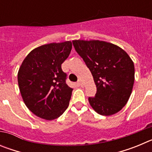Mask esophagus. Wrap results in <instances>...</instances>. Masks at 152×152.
Returning <instances> with one entry per match:
<instances>
[{
  "label": "esophagus",
  "mask_w": 152,
  "mask_h": 152,
  "mask_svg": "<svg viewBox=\"0 0 152 152\" xmlns=\"http://www.w3.org/2000/svg\"><path fill=\"white\" fill-rule=\"evenodd\" d=\"M77 84H78L79 86H82V82H81V80H80V79H79L78 81H77Z\"/></svg>",
  "instance_id": "esophagus-1"
}]
</instances>
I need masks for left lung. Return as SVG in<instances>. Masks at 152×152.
<instances>
[{"label": "left lung", "instance_id": "obj_1", "mask_svg": "<svg viewBox=\"0 0 152 152\" xmlns=\"http://www.w3.org/2000/svg\"><path fill=\"white\" fill-rule=\"evenodd\" d=\"M76 52L91 71L96 87L90 105L97 113L110 116L120 111L128 102L134 80L135 67L120 47L100 40H73Z\"/></svg>", "mask_w": 152, "mask_h": 152}]
</instances>
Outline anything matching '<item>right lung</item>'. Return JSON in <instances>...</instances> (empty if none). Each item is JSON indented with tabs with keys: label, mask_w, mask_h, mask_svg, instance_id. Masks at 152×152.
<instances>
[{
	"label": "right lung",
	"mask_w": 152,
	"mask_h": 152,
	"mask_svg": "<svg viewBox=\"0 0 152 152\" xmlns=\"http://www.w3.org/2000/svg\"><path fill=\"white\" fill-rule=\"evenodd\" d=\"M72 48L71 41L41 45L31 51L20 67L17 79L23 100L42 119H57L69 105L73 89L66 84L61 64Z\"/></svg>",
	"instance_id": "1"
}]
</instances>
